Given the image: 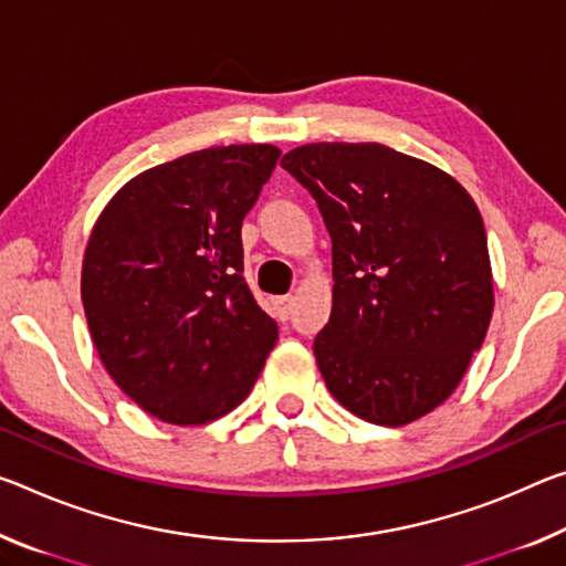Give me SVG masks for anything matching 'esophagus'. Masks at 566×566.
Masks as SVG:
<instances>
[{"instance_id": "obj_1", "label": "esophagus", "mask_w": 566, "mask_h": 566, "mask_svg": "<svg viewBox=\"0 0 566 566\" xmlns=\"http://www.w3.org/2000/svg\"><path fill=\"white\" fill-rule=\"evenodd\" d=\"M292 304H294V300L292 297H276V300H272V307H274V315H276V319H290V315H292Z\"/></svg>"}]
</instances>
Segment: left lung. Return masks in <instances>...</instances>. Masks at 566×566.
Instances as JSON below:
<instances>
[{
  "instance_id": "left-lung-1",
  "label": "left lung",
  "mask_w": 566,
  "mask_h": 566,
  "mask_svg": "<svg viewBox=\"0 0 566 566\" xmlns=\"http://www.w3.org/2000/svg\"><path fill=\"white\" fill-rule=\"evenodd\" d=\"M282 168L332 239V312L315 337L327 390L357 418L408 426L451 398L486 337V229L446 170L380 143H310Z\"/></svg>"
}]
</instances>
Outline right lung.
Masks as SVG:
<instances>
[{"label": "right lung", "instance_id": "add662e5", "mask_svg": "<svg viewBox=\"0 0 566 566\" xmlns=\"http://www.w3.org/2000/svg\"><path fill=\"white\" fill-rule=\"evenodd\" d=\"M282 150H196L130 178L97 217L83 307L105 370L138 408L203 426L249 396L280 337L244 272L241 221Z\"/></svg>", "mask_w": 566, "mask_h": 566}]
</instances>
